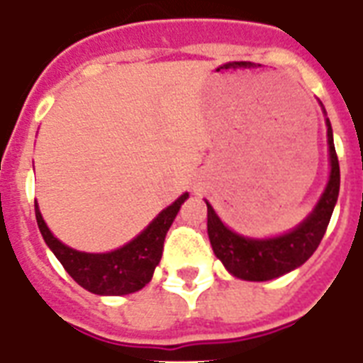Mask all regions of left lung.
<instances>
[{"instance_id":"8db88e82","label":"left lung","mask_w":363,"mask_h":363,"mask_svg":"<svg viewBox=\"0 0 363 363\" xmlns=\"http://www.w3.org/2000/svg\"><path fill=\"white\" fill-rule=\"evenodd\" d=\"M330 145V181L318 203L292 232L271 239L242 238L224 226L207 201V233L216 258L233 277L242 281H271L303 265L320 245L339 196V160L333 147L332 124L326 118Z\"/></svg>"}]
</instances>
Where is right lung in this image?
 <instances>
[{"instance_id": "right-lung-1", "label": "right lung", "mask_w": 363, "mask_h": 363, "mask_svg": "<svg viewBox=\"0 0 363 363\" xmlns=\"http://www.w3.org/2000/svg\"><path fill=\"white\" fill-rule=\"evenodd\" d=\"M186 198L188 192L182 194L169 207H165L133 241L105 254L79 252L58 241L43 220L37 203L35 218L45 242L77 284L98 296H125L141 290L145 284L150 282L164 252L165 233Z\"/></svg>"}]
</instances>
